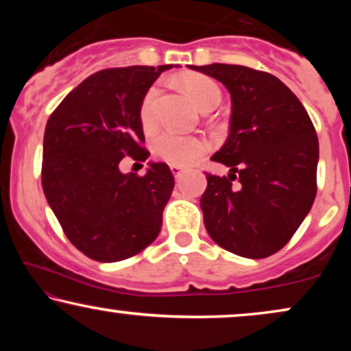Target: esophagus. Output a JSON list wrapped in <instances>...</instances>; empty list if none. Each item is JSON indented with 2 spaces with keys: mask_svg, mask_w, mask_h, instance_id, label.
Wrapping results in <instances>:
<instances>
[{
  "mask_svg": "<svg viewBox=\"0 0 351 351\" xmlns=\"http://www.w3.org/2000/svg\"><path fill=\"white\" fill-rule=\"evenodd\" d=\"M170 170H171V173L173 175H175V178L178 180L181 175H183V171H184V168L183 167H180V165H171L170 167Z\"/></svg>",
  "mask_w": 351,
  "mask_h": 351,
  "instance_id": "1",
  "label": "esophagus"
}]
</instances>
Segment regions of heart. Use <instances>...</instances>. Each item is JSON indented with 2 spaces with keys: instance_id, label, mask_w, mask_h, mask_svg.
I'll return each mask as SVG.
<instances>
[{
  "instance_id": "1",
  "label": "heart",
  "mask_w": 351,
  "mask_h": 351,
  "mask_svg": "<svg viewBox=\"0 0 351 351\" xmlns=\"http://www.w3.org/2000/svg\"><path fill=\"white\" fill-rule=\"evenodd\" d=\"M183 86L189 92L199 110H209L219 106L221 88L213 79L206 75L193 74L183 79ZM158 95V86H152L145 92L140 102V122L145 130H152L155 127V100ZM208 150V142L199 136L178 135L175 132H162L152 140V152L162 162L170 165H186L195 163L196 160Z\"/></svg>"
}]
</instances>
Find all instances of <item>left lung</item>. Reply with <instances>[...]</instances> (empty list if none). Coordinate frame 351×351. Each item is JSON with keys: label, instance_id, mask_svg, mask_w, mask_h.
Wrapping results in <instances>:
<instances>
[{"label": "left lung", "instance_id": "1", "mask_svg": "<svg viewBox=\"0 0 351 351\" xmlns=\"http://www.w3.org/2000/svg\"><path fill=\"white\" fill-rule=\"evenodd\" d=\"M189 67L219 80L232 106L228 140L213 155L229 175H206L199 201L208 234L237 256H272L315 199L318 138L312 120L276 75L231 64Z\"/></svg>", "mask_w": 351, "mask_h": 351}]
</instances>
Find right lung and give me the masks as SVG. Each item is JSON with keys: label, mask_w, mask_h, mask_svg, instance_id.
<instances>
[{"label": "right lung", "mask_w": 351, "mask_h": 351, "mask_svg": "<svg viewBox=\"0 0 351 351\" xmlns=\"http://www.w3.org/2000/svg\"><path fill=\"white\" fill-rule=\"evenodd\" d=\"M167 66L99 71L66 95L46 123L43 189L80 252L117 263L142 252L162 229L175 178L167 163L148 162L143 176L120 171L125 155L150 156L140 122L145 92Z\"/></svg>", "instance_id": "1"}]
</instances>
